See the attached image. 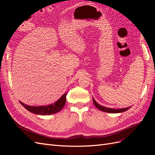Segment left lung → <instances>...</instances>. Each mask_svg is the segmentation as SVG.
<instances>
[{
    "mask_svg": "<svg viewBox=\"0 0 155 155\" xmlns=\"http://www.w3.org/2000/svg\"><path fill=\"white\" fill-rule=\"evenodd\" d=\"M92 100H93L94 104V105L98 109L103 111V112H109V113H119V112H125L126 110H127L130 108V107H129L124 108V109H111V108H107L105 107H104L102 105H100V104H98L95 101V100L94 99V97L92 98Z\"/></svg>",
    "mask_w": 155,
    "mask_h": 155,
    "instance_id": "left-lung-1",
    "label": "left lung"
}]
</instances>
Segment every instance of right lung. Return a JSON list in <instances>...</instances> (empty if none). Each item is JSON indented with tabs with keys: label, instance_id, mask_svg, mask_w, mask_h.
Listing matches in <instances>:
<instances>
[{
	"label": "right lung",
	"instance_id": "obj_1",
	"mask_svg": "<svg viewBox=\"0 0 155 155\" xmlns=\"http://www.w3.org/2000/svg\"><path fill=\"white\" fill-rule=\"evenodd\" d=\"M67 93H65L54 104L46 106H30L19 101L20 104L30 112L39 115H50L57 113L61 110L66 103Z\"/></svg>",
	"mask_w": 155,
	"mask_h": 155
}]
</instances>
